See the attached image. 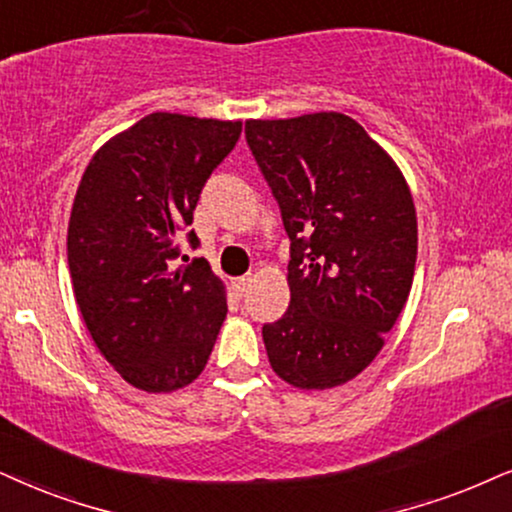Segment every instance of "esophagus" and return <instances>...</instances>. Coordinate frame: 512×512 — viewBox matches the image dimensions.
<instances>
[{"label":"esophagus","instance_id":"1","mask_svg":"<svg viewBox=\"0 0 512 512\" xmlns=\"http://www.w3.org/2000/svg\"><path fill=\"white\" fill-rule=\"evenodd\" d=\"M250 281L252 278L250 276H238V278H234V281H231V286H234V290H236V295H245L248 293V288H250Z\"/></svg>","mask_w":512,"mask_h":512}]
</instances>
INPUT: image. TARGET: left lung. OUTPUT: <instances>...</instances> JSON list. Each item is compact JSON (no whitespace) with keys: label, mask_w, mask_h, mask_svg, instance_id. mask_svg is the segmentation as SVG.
Returning a JSON list of instances; mask_svg holds the SVG:
<instances>
[{"label":"left lung","mask_w":512,"mask_h":512,"mask_svg":"<svg viewBox=\"0 0 512 512\" xmlns=\"http://www.w3.org/2000/svg\"><path fill=\"white\" fill-rule=\"evenodd\" d=\"M245 139L290 238L288 312L262 326L269 364L300 390L347 383L383 349L411 293L409 184L342 113L248 120Z\"/></svg>","instance_id":"1"}]
</instances>
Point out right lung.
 Masks as SVG:
<instances>
[{"instance_id": "add662e5", "label": "right lung", "mask_w": 512, "mask_h": 512, "mask_svg": "<svg viewBox=\"0 0 512 512\" xmlns=\"http://www.w3.org/2000/svg\"><path fill=\"white\" fill-rule=\"evenodd\" d=\"M241 129L151 113L106 141L77 186L68 224L77 307L108 364L144 392L193 383L226 319L210 264L198 257L174 269V260L184 234L198 248L193 210Z\"/></svg>"}]
</instances>
